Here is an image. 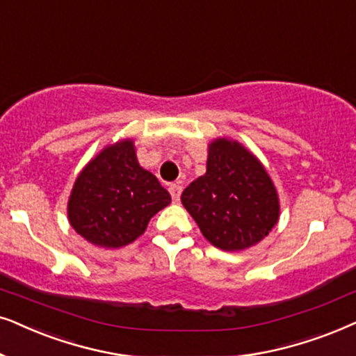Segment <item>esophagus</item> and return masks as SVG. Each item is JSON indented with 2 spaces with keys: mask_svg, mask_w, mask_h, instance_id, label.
<instances>
[{
  "mask_svg": "<svg viewBox=\"0 0 356 356\" xmlns=\"http://www.w3.org/2000/svg\"><path fill=\"white\" fill-rule=\"evenodd\" d=\"M170 195H172V200H173V202H178L179 201V196H181V184L179 183H173V184H170Z\"/></svg>",
  "mask_w": 356,
  "mask_h": 356,
  "instance_id": "1",
  "label": "esophagus"
}]
</instances>
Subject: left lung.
<instances>
[{"instance_id":"left-lung-1","label":"left lung","mask_w":356,"mask_h":356,"mask_svg":"<svg viewBox=\"0 0 356 356\" xmlns=\"http://www.w3.org/2000/svg\"><path fill=\"white\" fill-rule=\"evenodd\" d=\"M181 202L212 245L229 252L255 245L280 218L268 173L245 147L227 138L209 145L206 175L184 189Z\"/></svg>"}]
</instances>
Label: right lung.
<instances>
[{
	"instance_id": "add662e5",
	"label": "right lung",
	"mask_w": 356,
	"mask_h": 356,
	"mask_svg": "<svg viewBox=\"0 0 356 356\" xmlns=\"http://www.w3.org/2000/svg\"><path fill=\"white\" fill-rule=\"evenodd\" d=\"M170 193L138 165L132 140L109 145L86 165L68 201V220L88 242L119 248L145 232Z\"/></svg>"
}]
</instances>
